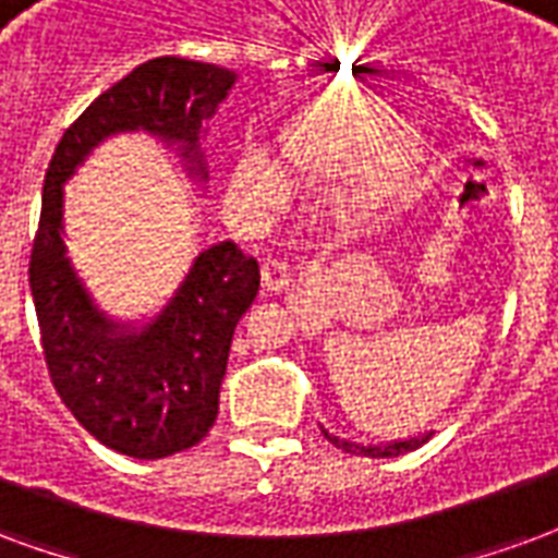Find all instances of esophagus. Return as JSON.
<instances>
[{
	"label": "esophagus",
	"mask_w": 558,
	"mask_h": 558,
	"mask_svg": "<svg viewBox=\"0 0 558 558\" xmlns=\"http://www.w3.org/2000/svg\"><path fill=\"white\" fill-rule=\"evenodd\" d=\"M262 279H264V291L267 294H279L291 284V267L279 258H267L262 264Z\"/></svg>",
	"instance_id": "esophagus-1"
}]
</instances>
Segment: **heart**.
<instances>
[{
	"instance_id": "obj_1",
	"label": "heart",
	"mask_w": 558,
	"mask_h": 558,
	"mask_svg": "<svg viewBox=\"0 0 558 558\" xmlns=\"http://www.w3.org/2000/svg\"><path fill=\"white\" fill-rule=\"evenodd\" d=\"M288 169L306 178H341L356 169L348 190L360 214H377L416 186L425 162V140L410 121H396L384 97H336L291 130L284 140ZM282 174L258 148L240 154L231 174V202L258 214L279 202Z\"/></svg>"
}]
</instances>
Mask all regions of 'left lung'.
<instances>
[{"label":"left lung","mask_w":558,"mask_h":558,"mask_svg":"<svg viewBox=\"0 0 558 558\" xmlns=\"http://www.w3.org/2000/svg\"><path fill=\"white\" fill-rule=\"evenodd\" d=\"M324 437H327L336 449L348 451V454H363V458H398V454H404V451L418 449L422 442H428L430 434H416V437H404V440H392V442H356V440H344V437H336V434H329L324 425Z\"/></svg>","instance_id":"8db88e82"}]
</instances>
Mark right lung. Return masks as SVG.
Returning a JSON list of instances; mask_svg holds the SVG:
<instances>
[{
  "mask_svg": "<svg viewBox=\"0 0 558 558\" xmlns=\"http://www.w3.org/2000/svg\"><path fill=\"white\" fill-rule=\"evenodd\" d=\"M234 83L238 73L219 64L150 59L64 130L44 178L28 284L52 386L95 440L140 461L190 449L217 422L234 327L258 296L262 270L238 243L222 240L195 255L157 315L109 318L68 258L64 184L97 145L148 133L205 190V121Z\"/></svg>",
  "mask_w": 558,
  "mask_h": 558,
  "instance_id": "1",
  "label": "right lung"
}]
</instances>
